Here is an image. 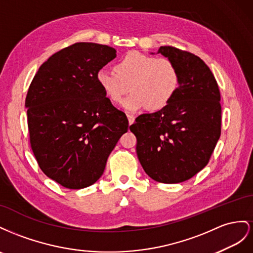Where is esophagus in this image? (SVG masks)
I'll use <instances>...</instances> for the list:
<instances>
[{"mask_svg":"<svg viewBox=\"0 0 253 253\" xmlns=\"http://www.w3.org/2000/svg\"><path fill=\"white\" fill-rule=\"evenodd\" d=\"M127 118H128V122H129V125H131L132 123L134 122V117L131 114H127Z\"/></svg>","mask_w":253,"mask_h":253,"instance_id":"1","label":"esophagus"}]
</instances>
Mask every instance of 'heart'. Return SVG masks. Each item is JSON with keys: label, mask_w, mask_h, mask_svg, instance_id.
Returning <instances> with one entry per match:
<instances>
[{"label": "heart", "mask_w": 253, "mask_h": 253, "mask_svg": "<svg viewBox=\"0 0 253 253\" xmlns=\"http://www.w3.org/2000/svg\"><path fill=\"white\" fill-rule=\"evenodd\" d=\"M96 82L113 103H120L130 91L131 94L122 103L128 112L144 108L158 111L175 96L180 75L175 62L169 58L129 52L117 62L114 70H99Z\"/></svg>", "instance_id": "obj_1"}]
</instances>
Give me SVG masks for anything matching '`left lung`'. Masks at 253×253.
<instances>
[{"label": "left lung", "instance_id": "left-lung-1", "mask_svg": "<svg viewBox=\"0 0 253 253\" xmlns=\"http://www.w3.org/2000/svg\"><path fill=\"white\" fill-rule=\"evenodd\" d=\"M157 54L175 62L179 88L163 109L139 115L130 131L136 136V155L146 174L158 182L179 183L210 160L220 136V93L199 57L172 46H160Z\"/></svg>", "mask_w": 253, "mask_h": 253}]
</instances>
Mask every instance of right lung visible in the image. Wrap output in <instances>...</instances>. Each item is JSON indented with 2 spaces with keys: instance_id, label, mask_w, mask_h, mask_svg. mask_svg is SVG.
Here are the masks:
<instances>
[{
  "instance_id": "obj_1",
  "label": "right lung",
  "mask_w": 253,
  "mask_h": 253,
  "mask_svg": "<svg viewBox=\"0 0 253 253\" xmlns=\"http://www.w3.org/2000/svg\"><path fill=\"white\" fill-rule=\"evenodd\" d=\"M117 57L113 47L79 42L39 68L25 99L31 146L40 169L57 183L79 190L103 175L108 157L128 130L96 82Z\"/></svg>"
}]
</instances>
